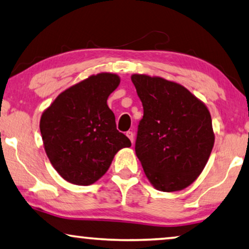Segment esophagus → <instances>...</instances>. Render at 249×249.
<instances>
[{
	"instance_id": "obj_1",
	"label": "esophagus",
	"mask_w": 249,
	"mask_h": 249,
	"mask_svg": "<svg viewBox=\"0 0 249 249\" xmlns=\"http://www.w3.org/2000/svg\"><path fill=\"white\" fill-rule=\"evenodd\" d=\"M126 136H127L128 139L131 140V142H132V143H134V133L131 132V131L126 132Z\"/></svg>"
}]
</instances>
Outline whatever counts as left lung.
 I'll return each instance as SVG.
<instances>
[{"label": "left lung", "mask_w": 249, "mask_h": 249, "mask_svg": "<svg viewBox=\"0 0 249 249\" xmlns=\"http://www.w3.org/2000/svg\"><path fill=\"white\" fill-rule=\"evenodd\" d=\"M142 102L135 152L151 184L163 192L183 190L205 169L214 143L209 109L182 85L134 73Z\"/></svg>", "instance_id": "left-lung-1"}]
</instances>
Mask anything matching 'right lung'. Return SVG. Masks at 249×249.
Returning a JSON list of instances; mask_svg holds the SVG:
<instances>
[{
	"label": "right lung",
	"instance_id": "add662e5",
	"mask_svg": "<svg viewBox=\"0 0 249 249\" xmlns=\"http://www.w3.org/2000/svg\"><path fill=\"white\" fill-rule=\"evenodd\" d=\"M116 73L91 75L67 88L40 120L44 151L66 181L89 185L107 172L115 154L131 146L118 132L107 98L118 87Z\"/></svg>",
	"mask_w": 249,
	"mask_h": 249
}]
</instances>
